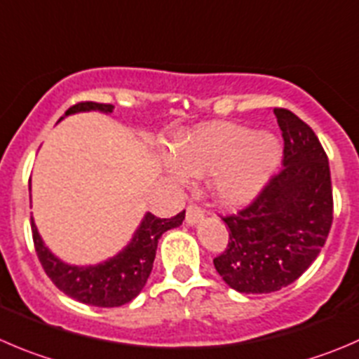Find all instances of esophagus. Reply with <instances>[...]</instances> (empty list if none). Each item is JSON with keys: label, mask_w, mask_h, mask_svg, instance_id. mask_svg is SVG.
<instances>
[{"label": "esophagus", "mask_w": 359, "mask_h": 359, "mask_svg": "<svg viewBox=\"0 0 359 359\" xmlns=\"http://www.w3.org/2000/svg\"><path fill=\"white\" fill-rule=\"evenodd\" d=\"M201 219H203V210H201L198 205H189L186 210V222L187 224H196V222H200Z\"/></svg>", "instance_id": "1"}]
</instances>
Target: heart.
<instances>
[{
    "mask_svg": "<svg viewBox=\"0 0 359 359\" xmlns=\"http://www.w3.org/2000/svg\"><path fill=\"white\" fill-rule=\"evenodd\" d=\"M280 158V145L270 133H254L231 123L198 126L175 145V173L203 177L212 173V193L228 207L252 200Z\"/></svg>",
    "mask_w": 359,
    "mask_h": 359,
    "instance_id": "obj_1",
    "label": "heart"
}]
</instances>
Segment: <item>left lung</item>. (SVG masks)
Here are the masks:
<instances>
[{"label":"left lung","instance_id":"left-lung-1","mask_svg":"<svg viewBox=\"0 0 359 359\" xmlns=\"http://www.w3.org/2000/svg\"><path fill=\"white\" fill-rule=\"evenodd\" d=\"M284 138L283 170L249 207L222 221L228 247L214 259L219 276L238 293H273L312 264L328 238L333 193L328 156L311 126L273 109Z\"/></svg>","mask_w":359,"mask_h":359}]
</instances>
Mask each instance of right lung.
<instances>
[{
  "instance_id": "right-lung-1",
  "label": "right lung",
  "mask_w": 359,
  "mask_h": 359,
  "mask_svg": "<svg viewBox=\"0 0 359 359\" xmlns=\"http://www.w3.org/2000/svg\"><path fill=\"white\" fill-rule=\"evenodd\" d=\"M89 110L110 114L114 110V105L95 102L76 103L66 110L61 119L72 116V114L89 112ZM184 217H186V210L172 219H159L147 212L135 231L131 242L119 254L103 263L89 264V266H75V264H68L55 257L41 240L33 219H31V229H33V242L38 259H40L48 279L55 284L57 290H61L73 300L87 305L121 307L137 298L144 290L152 272L158 240L165 231L182 224Z\"/></svg>"
}]
</instances>
